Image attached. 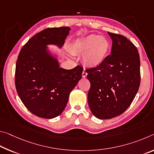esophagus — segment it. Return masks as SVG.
<instances>
[{"mask_svg": "<svg viewBox=\"0 0 154 154\" xmlns=\"http://www.w3.org/2000/svg\"><path fill=\"white\" fill-rule=\"evenodd\" d=\"M87 74H88V73L86 72V70H84V71H83V72H82V77H86L87 76Z\"/></svg>", "mask_w": 154, "mask_h": 154, "instance_id": "esophagus-1", "label": "esophagus"}]
</instances>
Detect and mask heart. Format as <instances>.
Returning <instances> with one entry per match:
<instances>
[{
	"mask_svg": "<svg viewBox=\"0 0 154 154\" xmlns=\"http://www.w3.org/2000/svg\"><path fill=\"white\" fill-rule=\"evenodd\" d=\"M109 48V41L95 34L78 40L72 45V51L75 53H84L83 61L91 67L98 66L103 62Z\"/></svg>",
	"mask_w": 154,
	"mask_h": 154,
	"instance_id": "b5f03b06",
	"label": "heart"
}]
</instances>
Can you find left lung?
Returning <instances> with one entry per match:
<instances>
[{
  "label": "left lung",
  "mask_w": 154,
  "mask_h": 154,
  "mask_svg": "<svg viewBox=\"0 0 154 154\" xmlns=\"http://www.w3.org/2000/svg\"><path fill=\"white\" fill-rule=\"evenodd\" d=\"M111 54L98 66L86 69L90 82L88 101L97 118L108 119L128 109L140 83V56L135 45L121 34L108 32Z\"/></svg>",
  "instance_id": "8db88e82"
}]
</instances>
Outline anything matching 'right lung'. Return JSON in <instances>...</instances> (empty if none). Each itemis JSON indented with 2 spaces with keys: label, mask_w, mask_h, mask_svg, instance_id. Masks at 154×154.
<instances>
[{
  "label": "right lung",
  "mask_w": 154,
  "mask_h": 154,
  "mask_svg": "<svg viewBox=\"0 0 154 154\" xmlns=\"http://www.w3.org/2000/svg\"><path fill=\"white\" fill-rule=\"evenodd\" d=\"M70 28H48L35 34L24 45L16 65L15 85L24 106L35 116L53 119L66 106L70 92L82 78L83 68H60L46 45L62 46Z\"/></svg>",
  "instance_id": "1"
}]
</instances>
